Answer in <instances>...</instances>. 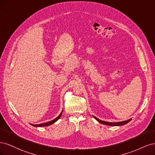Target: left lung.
I'll list each match as a JSON object with an SVG mask.
<instances>
[{"label":"left lung","mask_w":155,"mask_h":155,"mask_svg":"<svg viewBox=\"0 0 155 155\" xmlns=\"http://www.w3.org/2000/svg\"><path fill=\"white\" fill-rule=\"evenodd\" d=\"M94 118L98 122H100L102 124H104V125H110V126H120V125H125L126 124H127L128 122H129V121L132 120V119H129L128 120H126V121H120V122H107V121H102V120H100L98 118H97L96 117L94 116Z\"/></svg>","instance_id":"obj_1"}]
</instances>
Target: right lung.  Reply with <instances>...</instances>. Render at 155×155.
Instances as JSON below:
<instances>
[{"label": "right lung", "mask_w": 155, "mask_h": 155, "mask_svg": "<svg viewBox=\"0 0 155 155\" xmlns=\"http://www.w3.org/2000/svg\"><path fill=\"white\" fill-rule=\"evenodd\" d=\"M62 112H63V111L61 112V114L57 117V118H55V119L53 120L48 121V122H46V123H44V124H31V125H33V126H34V127H45V126L50 125H51V124H54V123L55 122V121H57L60 118V117L61 116V115H62Z\"/></svg>", "instance_id": "obj_1"}]
</instances>
